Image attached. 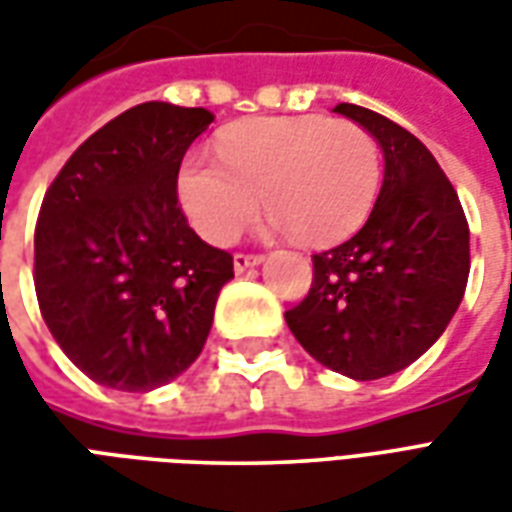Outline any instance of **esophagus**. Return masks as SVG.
Wrapping results in <instances>:
<instances>
[{
	"label": "esophagus",
	"mask_w": 512,
	"mask_h": 512,
	"mask_svg": "<svg viewBox=\"0 0 512 512\" xmlns=\"http://www.w3.org/2000/svg\"><path fill=\"white\" fill-rule=\"evenodd\" d=\"M263 263V255H235L233 257V268L235 274H244L246 268H255Z\"/></svg>",
	"instance_id": "34e87169"
}]
</instances>
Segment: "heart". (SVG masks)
Masks as SVG:
<instances>
[{
	"label": "heart",
	"mask_w": 512,
	"mask_h": 512,
	"mask_svg": "<svg viewBox=\"0 0 512 512\" xmlns=\"http://www.w3.org/2000/svg\"><path fill=\"white\" fill-rule=\"evenodd\" d=\"M216 163L180 164L178 202L213 246L233 244L263 208L277 230L307 246L362 227L381 186V150L354 120L260 117L222 131Z\"/></svg>",
	"instance_id": "b5f03b06"
}]
</instances>
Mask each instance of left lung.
Here are the masks:
<instances>
[{
	"label": "left lung",
	"mask_w": 512,
	"mask_h": 512,
	"mask_svg": "<svg viewBox=\"0 0 512 512\" xmlns=\"http://www.w3.org/2000/svg\"><path fill=\"white\" fill-rule=\"evenodd\" d=\"M376 136L384 183L365 227L312 255V288L285 312L301 348L354 381L392 376L439 340L469 279V224L428 147L389 117L340 104Z\"/></svg>",
	"instance_id": "1"
}]
</instances>
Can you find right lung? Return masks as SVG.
Wrapping results in <instances>:
<instances>
[{
  "label": "right lung",
  "instance_id": "add662e5",
  "mask_svg": "<svg viewBox=\"0 0 512 512\" xmlns=\"http://www.w3.org/2000/svg\"><path fill=\"white\" fill-rule=\"evenodd\" d=\"M208 109L147 101L98 128L43 197L35 227L40 315L95 384L150 392L200 356L233 257L178 205L180 161Z\"/></svg>",
  "mask_w": 512,
  "mask_h": 512
}]
</instances>
